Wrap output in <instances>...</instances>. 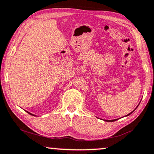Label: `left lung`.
<instances>
[{"label":"left lung","mask_w":154,"mask_h":154,"mask_svg":"<svg viewBox=\"0 0 154 154\" xmlns=\"http://www.w3.org/2000/svg\"><path fill=\"white\" fill-rule=\"evenodd\" d=\"M137 107H138V106H137ZM137 107H136V108H137ZM136 109H135V110H136ZM134 110H133L132 112H130V113H129V114H128L127 116H129V115H131V114L132 113V112H133V111H134ZM116 120H117V119H114V120H105V121H107V122H113V121H116Z\"/></svg>","instance_id":"8db88e82"}]
</instances>
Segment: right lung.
<instances>
[{"label":"right lung","instance_id":"1","mask_svg":"<svg viewBox=\"0 0 154 154\" xmlns=\"http://www.w3.org/2000/svg\"><path fill=\"white\" fill-rule=\"evenodd\" d=\"M26 112H27V111H26ZM28 113H29V114H30V115H33V114H31V113H30V112H28ZM33 116H34V115H33Z\"/></svg>","mask_w":154,"mask_h":154}]
</instances>
